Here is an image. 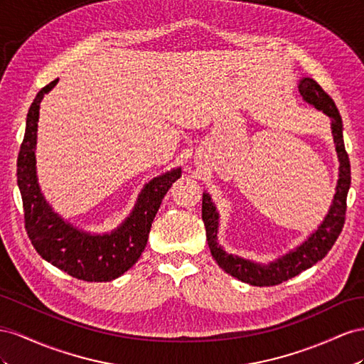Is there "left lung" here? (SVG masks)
<instances>
[{
  "label": "left lung",
  "mask_w": 364,
  "mask_h": 364,
  "mask_svg": "<svg viewBox=\"0 0 364 364\" xmlns=\"http://www.w3.org/2000/svg\"><path fill=\"white\" fill-rule=\"evenodd\" d=\"M299 92L302 99L321 111L331 120L332 139H334L337 157H338V180L336 186V193L329 210L323 221L318 224L316 230L306 240L299 244L293 250L276 257L274 261L267 264L252 261L237 255L225 252V248L218 242V228H220V213L212 201V196L203 193V221L205 225L207 244L210 253L225 273L240 279L241 282L255 287H272L282 284L285 280L305 272L314 264L323 259L337 241V237L343 228L346 215V196L350 188V164L345 149L343 141V123H341L340 112L326 92L317 82L311 77H302L299 80Z\"/></svg>",
  "instance_id": "8db88e82"
}]
</instances>
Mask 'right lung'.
Instances as JSON below:
<instances>
[{
    "mask_svg": "<svg viewBox=\"0 0 364 364\" xmlns=\"http://www.w3.org/2000/svg\"><path fill=\"white\" fill-rule=\"evenodd\" d=\"M58 80L41 90L27 114L26 134L18 155V188L23 196L26 230L36 252L67 274L87 282H109L139 261L164 195L181 176L175 168L143 186L124 221L109 233H91L64 220L41 192L36 175V139L41 102Z\"/></svg>",
    "mask_w": 364,
    "mask_h": 364,
    "instance_id": "right-lung-1",
    "label": "right lung"
}]
</instances>
